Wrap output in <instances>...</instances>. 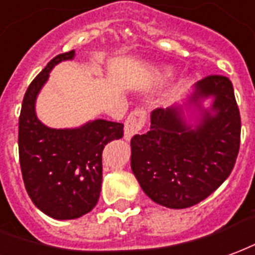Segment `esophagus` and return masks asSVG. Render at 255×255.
Listing matches in <instances>:
<instances>
[{
  "label": "esophagus",
  "instance_id": "34e87169",
  "mask_svg": "<svg viewBox=\"0 0 255 255\" xmlns=\"http://www.w3.org/2000/svg\"><path fill=\"white\" fill-rule=\"evenodd\" d=\"M146 121V113L144 110L137 109L131 111L130 115L125 121V131H124V138L126 141L131 140V137L137 133H140L141 129L144 128Z\"/></svg>",
  "mask_w": 255,
  "mask_h": 255
}]
</instances>
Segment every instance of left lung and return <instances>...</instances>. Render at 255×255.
<instances>
[{
  "label": "left lung",
  "mask_w": 255,
  "mask_h": 255,
  "mask_svg": "<svg viewBox=\"0 0 255 255\" xmlns=\"http://www.w3.org/2000/svg\"><path fill=\"white\" fill-rule=\"evenodd\" d=\"M239 144L241 115L232 83L208 76L185 99L150 113L149 131L130 142L131 171L152 201L183 209L205 200L230 176Z\"/></svg>",
  "instance_id": "8db88e82"
}]
</instances>
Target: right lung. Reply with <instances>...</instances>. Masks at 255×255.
Masks as SVG:
<instances>
[{"label":"right lung","mask_w":255,"mask_h":255,"mask_svg":"<svg viewBox=\"0 0 255 255\" xmlns=\"http://www.w3.org/2000/svg\"><path fill=\"white\" fill-rule=\"evenodd\" d=\"M74 50L57 55L33 79L18 118V157L23 181L36 208L57 220L81 217L95 208L102 190V152L124 135V125L106 120L54 129L36 115V99L50 72L72 61Z\"/></svg>","instance_id":"right-lung-1"}]
</instances>
